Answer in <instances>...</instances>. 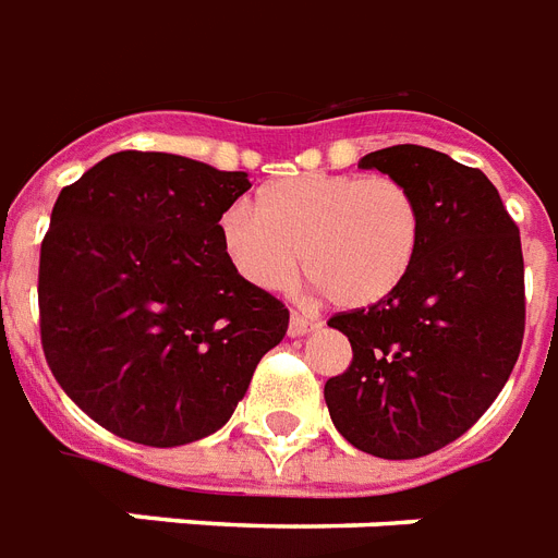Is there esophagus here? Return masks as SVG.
I'll list each match as a JSON object with an SVG mask.
<instances>
[{
    "mask_svg": "<svg viewBox=\"0 0 558 558\" xmlns=\"http://www.w3.org/2000/svg\"><path fill=\"white\" fill-rule=\"evenodd\" d=\"M314 328H319V323H314V319H307V316L302 314H293L291 323H288V337H305V333H311Z\"/></svg>",
    "mask_w": 558,
    "mask_h": 558,
    "instance_id": "1",
    "label": "esophagus"
}]
</instances>
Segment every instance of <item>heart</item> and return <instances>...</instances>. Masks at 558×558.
Listing matches in <instances>:
<instances>
[{
	"label": "heart",
	"mask_w": 558,
	"mask_h": 558,
	"mask_svg": "<svg viewBox=\"0 0 558 558\" xmlns=\"http://www.w3.org/2000/svg\"><path fill=\"white\" fill-rule=\"evenodd\" d=\"M227 262L256 291L291 288L302 270L328 302L365 311L400 291L423 242L414 193L389 175L305 172L258 190V207L225 209Z\"/></svg>",
	"instance_id": "1"
}]
</instances>
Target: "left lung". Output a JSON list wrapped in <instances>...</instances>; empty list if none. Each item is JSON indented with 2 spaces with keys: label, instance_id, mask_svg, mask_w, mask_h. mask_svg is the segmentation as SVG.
Segmentation results:
<instances>
[{
  "label": "left lung",
  "instance_id": "left-lung-1",
  "mask_svg": "<svg viewBox=\"0 0 558 558\" xmlns=\"http://www.w3.org/2000/svg\"><path fill=\"white\" fill-rule=\"evenodd\" d=\"M356 167L412 190L423 242L391 300L328 323L354 360L325 383V403L351 447L405 461L461 438L505 389L524 337V258L519 227L481 169L414 144Z\"/></svg>",
  "mask_w": 558,
  "mask_h": 558
}]
</instances>
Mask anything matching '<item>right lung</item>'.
<instances>
[{
  "label": "right lung",
  "instance_id": "1",
  "mask_svg": "<svg viewBox=\"0 0 558 558\" xmlns=\"http://www.w3.org/2000/svg\"><path fill=\"white\" fill-rule=\"evenodd\" d=\"M251 190L167 153H114L65 186L39 251L53 377L118 438L184 447L221 429L288 307L227 262L218 221Z\"/></svg>",
  "mask_w": 558,
  "mask_h": 558
}]
</instances>
